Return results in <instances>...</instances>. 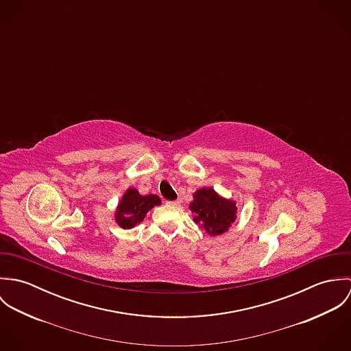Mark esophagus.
<instances>
[{
    "mask_svg": "<svg viewBox=\"0 0 351 351\" xmlns=\"http://www.w3.org/2000/svg\"><path fill=\"white\" fill-rule=\"evenodd\" d=\"M166 204H167V205H170V206H177V205L180 204V201H166Z\"/></svg>",
    "mask_w": 351,
    "mask_h": 351,
    "instance_id": "34e87169",
    "label": "esophagus"
}]
</instances>
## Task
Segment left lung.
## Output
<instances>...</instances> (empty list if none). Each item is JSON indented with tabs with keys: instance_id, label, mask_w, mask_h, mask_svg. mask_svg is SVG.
<instances>
[{
	"instance_id": "obj_1",
	"label": "left lung",
	"mask_w": 351,
	"mask_h": 351,
	"mask_svg": "<svg viewBox=\"0 0 351 351\" xmlns=\"http://www.w3.org/2000/svg\"><path fill=\"white\" fill-rule=\"evenodd\" d=\"M189 209L195 213V223L212 237L227 232L237 220L238 210L235 201L221 197L212 188L196 191Z\"/></svg>"
}]
</instances>
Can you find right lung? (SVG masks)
<instances>
[{"mask_svg":"<svg viewBox=\"0 0 351 351\" xmlns=\"http://www.w3.org/2000/svg\"><path fill=\"white\" fill-rule=\"evenodd\" d=\"M155 205H160V199L155 195L142 196L135 188H130L123 195L114 212V221L121 228H134L143 221L147 212Z\"/></svg>","mask_w":351,"mask_h":351,"instance_id":"1","label":"right lung"}]
</instances>
